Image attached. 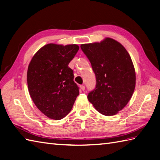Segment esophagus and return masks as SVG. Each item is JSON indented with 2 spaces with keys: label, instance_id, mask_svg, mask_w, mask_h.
Segmentation results:
<instances>
[{
  "label": "esophagus",
  "instance_id": "esophagus-1",
  "mask_svg": "<svg viewBox=\"0 0 160 160\" xmlns=\"http://www.w3.org/2000/svg\"><path fill=\"white\" fill-rule=\"evenodd\" d=\"M80 89L82 90V91H84V89H85V87H84V85H80Z\"/></svg>",
  "mask_w": 160,
  "mask_h": 160
}]
</instances>
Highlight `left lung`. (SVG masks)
I'll return each instance as SVG.
<instances>
[{"label": "left lung", "instance_id": "left-lung-1", "mask_svg": "<svg viewBox=\"0 0 160 160\" xmlns=\"http://www.w3.org/2000/svg\"><path fill=\"white\" fill-rule=\"evenodd\" d=\"M80 47L96 76V87L88 95V100L101 114L116 115L135 90L136 74L130 55L120 42L108 37Z\"/></svg>", "mask_w": 160, "mask_h": 160}]
</instances>
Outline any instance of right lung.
I'll return each mask as SVG.
<instances>
[{
    "mask_svg": "<svg viewBox=\"0 0 160 160\" xmlns=\"http://www.w3.org/2000/svg\"><path fill=\"white\" fill-rule=\"evenodd\" d=\"M78 49L76 44H47L29 64L27 81L30 97L36 107L52 120L65 117L79 95L73 71L68 67Z\"/></svg>",
    "mask_w": 160,
    "mask_h": 160,
    "instance_id": "right-lung-1",
    "label": "right lung"
}]
</instances>
